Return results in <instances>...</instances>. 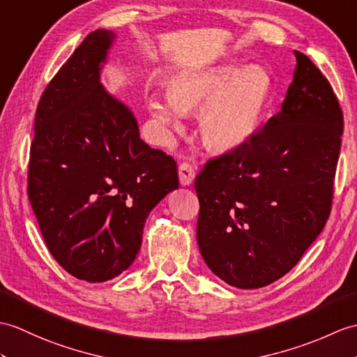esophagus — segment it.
<instances>
[{
	"label": "esophagus",
	"mask_w": 357,
	"mask_h": 357,
	"mask_svg": "<svg viewBox=\"0 0 357 357\" xmlns=\"http://www.w3.org/2000/svg\"><path fill=\"white\" fill-rule=\"evenodd\" d=\"M196 172L192 164L188 162H182L179 165V182L181 185H190L195 181Z\"/></svg>",
	"instance_id": "esophagus-1"
}]
</instances>
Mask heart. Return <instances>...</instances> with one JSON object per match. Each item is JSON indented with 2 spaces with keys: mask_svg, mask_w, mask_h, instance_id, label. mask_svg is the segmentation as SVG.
Masks as SVG:
<instances>
[{
  "mask_svg": "<svg viewBox=\"0 0 357 357\" xmlns=\"http://www.w3.org/2000/svg\"><path fill=\"white\" fill-rule=\"evenodd\" d=\"M167 98L149 97V111L165 126L182 128V115L197 111L199 134L216 152L242 147L259 128L272 80L260 65L222 63L181 71L167 80Z\"/></svg>",
  "mask_w": 357,
  "mask_h": 357,
  "instance_id": "1",
  "label": "heart"
}]
</instances>
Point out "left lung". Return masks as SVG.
Listing matches in <instances>:
<instances>
[{"mask_svg":"<svg viewBox=\"0 0 357 357\" xmlns=\"http://www.w3.org/2000/svg\"><path fill=\"white\" fill-rule=\"evenodd\" d=\"M295 57L280 112L195 181L199 251L214 275L238 289L286 275L331 210L342 111L324 74L305 54Z\"/></svg>","mask_w":357,"mask_h":357,"instance_id":"obj_1","label":"left lung"}]
</instances>
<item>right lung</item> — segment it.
Wrapping results in <instances>:
<instances>
[{
  "label": "right lung",
  "mask_w": 357,
  "mask_h": 357,
  "mask_svg": "<svg viewBox=\"0 0 357 357\" xmlns=\"http://www.w3.org/2000/svg\"><path fill=\"white\" fill-rule=\"evenodd\" d=\"M115 35L84 39L40 97L29 199L54 260L79 280H112L141 248L149 213L179 187L175 160L139 138L129 107L100 84Z\"/></svg>",
  "instance_id": "obj_1"
}]
</instances>
